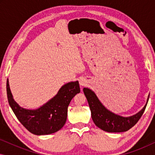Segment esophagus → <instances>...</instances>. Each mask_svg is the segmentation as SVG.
I'll return each instance as SVG.
<instances>
[{
  "label": "esophagus",
  "mask_w": 155,
  "mask_h": 155,
  "mask_svg": "<svg viewBox=\"0 0 155 155\" xmlns=\"http://www.w3.org/2000/svg\"><path fill=\"white\" fill-rule=\"evenodd\" d=\"M85 83H86V82H85V80H80V85L83 86V85H84V84H85Z\"/></svg>",
  "instance_id": "1"
}]
</instances>
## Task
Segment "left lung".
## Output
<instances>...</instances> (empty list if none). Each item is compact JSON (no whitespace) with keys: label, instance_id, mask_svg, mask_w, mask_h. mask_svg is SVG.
<instances>
[{"label":"left lung","instance_id":"left-lung-1","mask_svg":"<svg viewBox=\"0 0 155 155\" xmlns=\"http://www.w3.org/2000/svg\"><path fill=\"white\" fill-rule=\"evenodd\" d=\"M83 92L90 106L94 124L101 130L109 133L125 132L134 126L145 111L150 97L148 95L146 104L138 113L128 117H124L107 109L90 89L84 87Z\"/></svg>","mask_w":155,"mask_h":155}]
</instances>
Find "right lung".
I'll return each instance as SVG.
<instances>
[{
  "mask_svg": "<svg viewBox=\"0 0 155 155\" xmlns=\"http://www.w3.org/2000/svg\"><path fill=\"white\" fill-rule=\"evenodd\" d=\"M6 90L8 103L19 121L29 132L37 135L51 134L63 128L66 122L69 104L80 92L78 81L68 82L41 107L37 109H26L14 100L8 79Z\"/></svg>",
  "mask_w": 155,
  "mask_h": 155,
  "instance_id": "1",
  "label": "right lung"
}]
</instances>
